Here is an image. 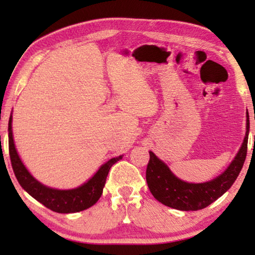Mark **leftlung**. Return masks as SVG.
<instances>
[{"instance_id": "1", "label": "left lung", "mask_w": 255, "mask_h": 255, "mask_svg": "<svg viewBox=\"0 0 255 255\" xmlns=\"http://www.w3.org/2000/svg\"><path fill=\"white\" fill-rule=\"evenodd\" d=\"M246 135L238 154L222 175L204 183H188L177 179L161 160L149 152L146 181L153 196L167 207L182 211H196L207 208L226 193L238 177L247 154L250 120L247 114Z\"/></svg>"}]
</instances>
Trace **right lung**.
Instances as JSON below:
<instances>
[{
	"instance_id": "obj_1",
	"label": "right lung",
	"mask_w": 255,
	"mask_h": 255,
	"mask_svg": "<svg viewBox=\"0 0 255 255\" xmlns=\"http://www.w3.org/2000/svg\"><path fill=\"white\" fill-rule=\"evenodd\" d=\"M11 116L9 120V155L11 166L15 173V176L24 190H26L31 196L36 198L38 202L45 207L51 209L52 211L59 214H71L86 210L99 201L106 184L108 173L111 166L118 160L122 159V155L117 158L110 159L109 161L101 166L97 173L90 179L88 182L82 184L81 187L69 190H58L53 188H48L34 179L27 172L25 166L20 161L17 154L15 144H13L12 130H11Z\"/></svg>"
}]
</instances>
